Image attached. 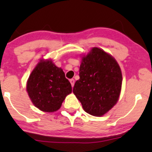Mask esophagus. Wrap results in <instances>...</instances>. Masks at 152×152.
Listing matches in <instances>:
<instances>
[{"instance_id": "1", "label": "esophagus", "mask_w": 152, "mask_h": 152, "mask_svg": "<svg viewBox=\"0 0 152 152\" xmlns=\"http://www.w3.org/2000/svg\"><path fill=\"white\" fill-rule=\"evenodd\" d=\"M70 84H71V86H72V87H73V86H74V83H75V80L73 79H70Z\"/></svg>"}]
</instances>
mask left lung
<instances>
[{"mask_svg":"<svg viewBox=\"0 0 152 152\" xmlns=\"http://www.w3.org/2000/svg\"><path fill=\"white\" fill-rule=\"evenodd\" d=\"M79 79L73 92L86 113L102 116L117 103L122 85V73L115 59L99 48L82 57Z\"/></svg>","mask_w":152,"mask_h":152,"instance_id":"8db88e82","label":"left lung"}]
</instances>
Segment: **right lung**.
<instances>
[{
  "label": "right lung",
  "instance_id": "right-lung-1",
  "mask_svg": "<svg viewBox=\"0 0 152 152\" xmlns=\"http://www.w3.org/2000/svg\"><path fill=\"white\" fill-rule=\"evenodd\" d=\"M26 90L35 107L53 113L60 108L65 97L71 93L72 87L62 68L50 59H42L29 76Z\"/></svg>",
  "mask_w": 152,
  "mask_h": 152
}]
</instances>
